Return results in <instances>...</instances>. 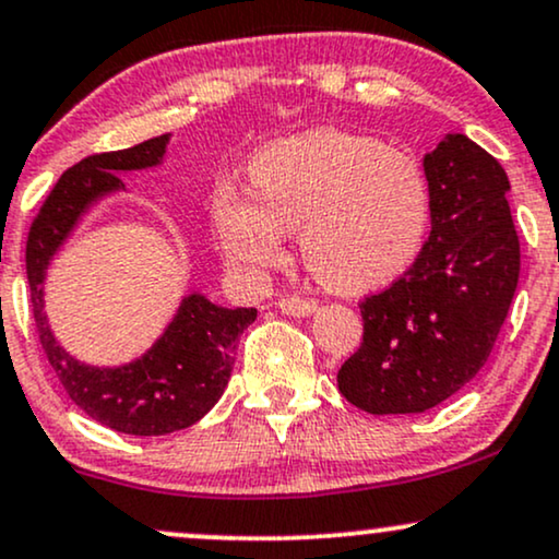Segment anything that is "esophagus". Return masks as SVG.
Here are the masks:
<instances>
[{
	"instance_id": "obj_1",
	"label": "esophagus",
	"mask_w": 559,
	"mask_h": 559,
	"mask_svg": "<svg viewBox=\"0 0 559 559\" xmlns=\"http://www.w3.org/2000/svg\"><path fill=\"white\" fill-rule=\"evenodd\" d=\"M278 309L292 318H307V314L318 312V301L305 299V297H284L278 301Z\"/></svg>"
}]
</instances>
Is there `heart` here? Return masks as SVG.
Instances as JSON below:
<instances>
[{"label": "heart", "instance_id": "b5f03b06", "mask_svg": "<svg viewBox=\"0 0 559 559\" xmlns=\"http://www.w3.org/2000/svg\"><path fill=\"white\" fill-rule=\"evenodd\" d=\"M251 200L221 190L213 221L237 265L262 271L299 231L307 271L331 292L385 286L412 265L429 231L432 192L414 153L369 134L309 130L278 140L250 166Z\"/></svg>", "mask_w": 559, "mask_h": 559}]
</instances>
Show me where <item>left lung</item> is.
<instances>
[{
	"label": "left lung",
	"instance_id": "obj_1",
	"mask_svg": "<svg viewBox=\"0 0 559 559\" xmlns=\"http://www.w3.org/2000/svg\"><path fill=\"white\" fill-rule=\"evenodd\" d=\"M432 231L414 265L361 301V346L338 390L367 414H421L474 378L508 318L521 247L508 174L466 134L425 156Z\"/></svg>",
	"mask_w": 559,
	"mask_h": 559
}]
</instances>
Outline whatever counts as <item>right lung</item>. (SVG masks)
<instances>
[{"mask_svg": "<svg viewBox=\"0 0 559 559\" xmlns=\"http://www.w3.org/2000/svg\"><path fill=\"white\" fill-rule=\"evenodd\" d=\"M166 145L169 134H160L124 151L96 153L67 169L33 218L25 247L36 331L67 395L91 419L140 437L179 432L211 412L231 378L239 335L258 318V309H226L203 294H190L140 359L122 367H91L53 338L44 314V281L80 215L104 194L124 190L117 174L158 166Z\"/></svg>", "mask_w": 559, "mask_h": 559, "instance_id": "obj_1", "label": "right lung"}]
</instances>
